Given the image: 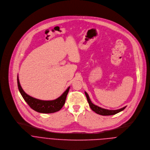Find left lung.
I'll return each mask as SVG.
<instances>
[{"instance_id":"obj_1","label":"left lung","mask_w":150,"mask_h":150,"mask_svg":"<svg viewBox=\"0 0 150 150\" xmlns=\"http://www.w3.org/2000/svg\"><path fill=\"white\" fill-rule=\"evenodd\" d=\"M85 95L86 96L87 98V100L88 101V103L89 104L90 107L92 109V110L94 112H95V113L99 114V115H103V116H108V115H115L119 112H120L121 111H122L123 110H124V109H125V108L127 106H125L122 108H121L119 109H117V110H108V109H103L102 108H100L97 105H94L91 100L89 98V96L88 95V94L87 93V92H84Z\"/></svg>"}]
</instances>
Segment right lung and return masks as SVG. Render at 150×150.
I'll list each match as a JSON object with an SVG mask.
<instances>
[{
    "mask_svg": "<svg viewBox=\"0 0 150 150\" xmlns=\"http://www.w3.org/2000/svg\"><path fill=\"white\" fill-rule=\"evenodd\" d=\"M17 81L19 92L25 101L33 110L42 113H51L60 110L65 103L66 97L70 88V87H69L60 96L55 100H42L30 96L23 91L20 84L18 76L17 77Z\"/></svg>",
    "mask_w": 150,
    "mask_h": 150,
    "instance_id": "1",
    "label": "right lung"
}]
</instances>
